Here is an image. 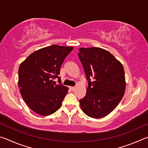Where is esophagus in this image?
Masks as SVG:
<instances>
[{"label":"esophagus","instance_id":"esophagus-1","mask_svg":"<svg viewBox=\"0 0 148 148\" xmlns=\"http://www.w3.org/2000/svg\"><path fill=\"white\" fill-rule=\"evenodd\" d=\"M69 89L71 90V91H74L75 87H69Z\"/></svg>","mask_w":148,"mask_h":148}]
</instances>
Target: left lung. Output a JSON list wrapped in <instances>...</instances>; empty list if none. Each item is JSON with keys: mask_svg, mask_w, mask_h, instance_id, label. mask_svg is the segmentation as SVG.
<instances>
[{"mask_svg": "<svg viewBox=\"0 0 148 148\" xmlns=\"http://www.w3.org/2000/svg\"><path fill=\"white\" fill-rule=\"evenodd\" d=\"M78 56L88 81L80 106L89 117H103L116 108L125 94L123 66L113 55L100 47H81Z\"/></svg>", "mask_w": 148, "mask_h": 148, "instance_id": "1", "label": "left lung"}]
</instances>
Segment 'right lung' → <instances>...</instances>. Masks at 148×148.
Wrapping results in <instances>:
<instances>
[{
	"instance_id": "right-lung-1",
	"label": "right lung",
	"mask_w": 148,
	"mask_h": 148,
	"mask_svg": "<svg viewBox=\"0 0 148 148\" xmlns=\"http://www.w3.org/2000/svg\"><path fill=\"white\" fill-rule=\"evenodd\" d=\"M73 47L52 45L33 52L20 64L18 86L25 103L35 113L49 116L62 105L69 88L61 84V65ZM58 78L60 84L53 79Z\"/></svg>"
}]
</instances>
